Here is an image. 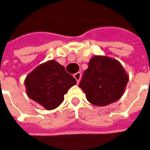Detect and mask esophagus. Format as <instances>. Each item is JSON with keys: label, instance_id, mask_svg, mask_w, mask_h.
<instances>
[{"label": "esophagus", "instance_id": "esophagus-1", "mask_svg": "<svg viewBox=\"0 0 150 150\" xmlns=\"http://www.w3.org/2000/svg\"><path fill=\"white\" fill-rule=\"evenodd\" d=\"M73 77H74L75 79L77 80V82L79 83V81H80V79H81V72H77V73H75V74L73 75Z\"/></svg>", "mask_w": 150, "mask_h": 150}]
</instances>
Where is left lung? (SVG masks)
<instances>
[{"label": "left lung", "instance_id": "1", "mask_svg": "<svg viewBox=\"0 0 150 150\" xmlns=\"http://www.w3.org/2000/svg\"><path fill=\"white\" fill-rule=\"evenodd\" d=\"M128 76L115 59L95 56L90 59L79 87L87 100L98 106H105L118 100L123 94Z\"/></svg>", "mask_w": 150, "mask_h": 150}]
</instances>
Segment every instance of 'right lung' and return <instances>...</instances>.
Segmentation results:
<instances>
[{
    "label": "right lung",
    "instance_id": "right-lung-1",
    "mask_svg": "<svg viewBox=\"0 0 150 150\" xmlns=\"http://www.w3.org/2000/svg\"><path fill=\"white\" fill-rule=\"evenodd\" d=\"M76 83V79L55 61L40 65L25 79L28 96L46 110L58 107L64 94Z\"/></svg>",
    "mask_w": 150,
    "mask_h": 150
}]
</instances>
